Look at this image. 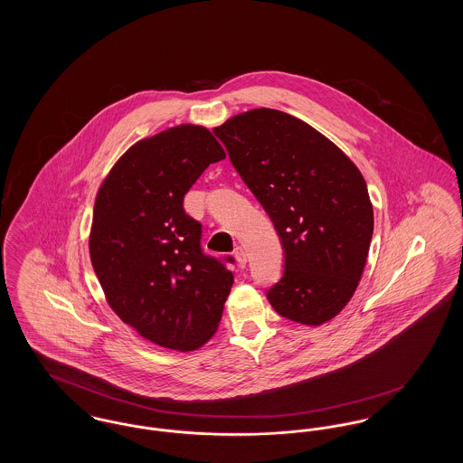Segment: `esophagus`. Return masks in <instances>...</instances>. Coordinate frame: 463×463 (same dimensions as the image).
<instances>
[{"label":"esophagus","mask_w":463,"mask_h":463,"mask_svg":"<svg viewBox=\"0 0 463 463\" xmlns=\"http://www.w3.org/2000/svg\"><path fill=\"white\" fill-rule=\"evenodd\" d=\"M234 257H236V260H238L240 267H244V265H246V251L242 250L241 246H238V248L234 250Z\"/></svg>","instance_id":"obj_1"}]
</instances>
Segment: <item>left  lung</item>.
Masks as SVG:
<instances>
[{"label": "left lung", "mask_w": 463, "mask_h": 463, "mask_svg": "<svg viewBox=\"0 0 463 463\" xmlns=\"http://www.w3.org/2000/svg\"><path fill=\"white\" fill-rule=\"evenodd\" d=\"M213 132L285 248L270 306L306 326L328 323L351 302L368 260L373 204L364 176L328 137L283 110H246Z\"/></svg>", "instance_id": "1"}]
</instances>
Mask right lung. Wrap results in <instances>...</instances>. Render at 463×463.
Returning <instances> with one entry per match:
<instances>
[{"label": "right lung", "mask_w": 463, "mask_h": 463, "mask_svg": "<svg viewBox=\"0 0 463 463\" xmlns=\"http://www.w3.org/2000/svg\"><path fill=\"white\" fill-rule=\"evenodd\" d=\"M223 157L208 128L176 125L133 144L97 191L89 250L104 297L125 325L165 349L203 347L234 283L201 251V223L182 206Z\"/></svg>", "instance_id": "right-lung-1"}]
</instances>
